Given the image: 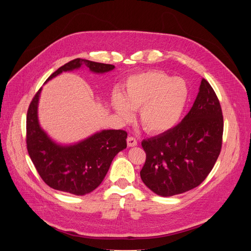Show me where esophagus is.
<instances>
[{
    "mask_svg": "<svg viewBox=\"0 0 251 251\" xmlns=\"http://www.w3.org/2000/svg\"><path fill=\"white\" fill-rule=\"evenodd\" d=\"M127 145H128V147L137 146V140L134 137H128L127 138Z\"/></svg>",
    "mask_w": 251,
    "mask_h": 251,
    "instance_id": "obj_1",
    "label": "esophagus"
}]
</instances>
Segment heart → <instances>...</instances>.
I'll list each match as a JSON object with an SVG mask.
<instances>
[{
	"label": "heart",
	"instance_id": "obj_1",
	"mask_svg": "<svg viewBox=\"0 0 251 251\" xmlns=\"http://www.w3.org/2000/svg\"><path fill=\"white\" fill-rule=\"evenodd\" d=\"M188 99L189 88L185 80L150 70L130 76L122 93L112 95L111 105L124 122L133 118L132 110L140 109L143 128L152 134H161L178 123Z\"/></svg>",
	"mask_w": 251,
	"mask_h": 251
}]
</instances>
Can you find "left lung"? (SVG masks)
I'll return each instance as SVG.
<instances>
[{"label": "left lung", "mask_w": 251, "mask_h": 251, "mask_svg": "<svg viewBox=\"0 0 251 251\" xmlns=\"http://www.w3.org/2000/svg\"><path fill=\"white\" fill-rule=\"evenodd\" d=\"M224 117L218 96L202 78L198 96L181 123L142 141L146 162L140 176L152 192L172 197L201 185L221 153Z\"/></svg>", "instance_id": "left-lung-1"}]
</instances>
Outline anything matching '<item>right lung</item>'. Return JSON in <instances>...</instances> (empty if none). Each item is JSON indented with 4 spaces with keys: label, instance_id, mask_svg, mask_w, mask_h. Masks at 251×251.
<instances>
[{
    "label": "right lung",
    "instance_id": "obj_1",
    "mask_svg": "<svg viewBox=\"0 0 251 251\" xmlns=\"http://www.w3.org/2000/svg\"><path fill=\"white\" fill-rule=\"evenodd\" d=\"M82 66L91 73L105 74L115 68L87 59L76 58L61 67L47 79L63 71ZM42 88L31 100L26 114V148L28 155L44 182L50 188L84 196L94 191L103 181L114 157L127 147V133L123 130H102L71 145L54 142L40 125L38 108Z\"/></svg>",
    "mask_w": 251,
    "mask_h": 251
}]
</instances>
